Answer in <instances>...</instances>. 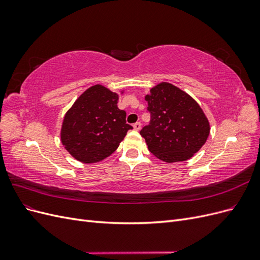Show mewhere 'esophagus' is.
I'll return each mask as SVG.
<instances>
[{"label":"esophagus","mask_w":260,"mask_h":260,"mask_svg":"<svg viewBox=\"0 0 260 260\" xmlns=\"http://www.w3.org/2000/svg\"><path fill=\"white\" fill-rule=\"evenodd\" d=\"M133 129H135L136 131H139L141 129V122H136L135 124H133Z\"/></svg>","instance_id":"esophagus-1"}]
</instances>
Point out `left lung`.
<instances>
[{
    "instance_id": "left-lung-1",
    "label": "left lung",
    "mask_w": 260,
    "mask_h": 260,
    "mask_svg": "<svg viewBox=\"0 0 260 260\" xmlns=\"http://www.w3.org/2000/svg\"><path fill=\"white\" fill-rule=\"evenodd\" d=\"M151 122L141 130L148 151L165 162L192 158L206 143L210 124L191 95L169 82H159L145 95Z\"/></svg>"
}]
</instances>
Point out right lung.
<instances>
[{
    "label": "right lung",
    "mask_w": 260,
    "mask_h": 260,
    "mask_svg": "<svg viewBox=\"0 0 260 260\" xmlns=\"http://www.w3.org/2000/svg\"><path fill=\"white\" fill-rule=\"evenodd\" d=\"M118 100V93L103 84H94L68 109L61 123L60 141L75 159L83 164L104 160L132 129L125 123V112L117 106Z\"/></svg>",
    "instance_id": "1"
}]
</instances>
